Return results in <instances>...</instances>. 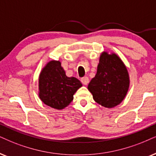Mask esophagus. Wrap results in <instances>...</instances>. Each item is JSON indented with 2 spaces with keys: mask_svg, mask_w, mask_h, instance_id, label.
Segmentation results:
<instances>
[{
  "mask_svg": "<svg viewBox=\"0 0 156 156\" xmlns=\"http://www.w3.org/2000/svg\"><path fill=\"white\" fill-rule=\"evenodd\" d=\"M80 81L83 85H87L88 83V82H89V79H88V78L87 76H85L83 78H81V80H80Z\"/></svg>",
  "mask_w": 156,
  "mask_h": 156,
  "instance_id": "obj_1",
  "label": "esophagus"
}]
</instances>
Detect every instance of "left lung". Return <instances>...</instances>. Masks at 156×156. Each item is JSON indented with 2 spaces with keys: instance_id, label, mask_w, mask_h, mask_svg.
<instances>
[{
  "instance_id": "1",
  "label": "left lung",
  "mask_w": 156,
  "mask_h": 156,
  "mask_svg": "<svg viewBox=\"0 0 156 156\" xmlns=\"http://www.w3.org/2000/svg\"><path fill=\"white\" fill-rule=\"evenodd\" d=\"M129 86L127 69L115 53H101L97 72L88 86L94 101L106 108L119 105L127 95Z\"/></svg>"
}]
</instances>
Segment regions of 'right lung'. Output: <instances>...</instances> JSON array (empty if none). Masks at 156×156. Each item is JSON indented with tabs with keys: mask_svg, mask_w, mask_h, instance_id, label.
I'll list each match as a JSON object with an SVG mask.
<instances>
[{
	"mask_svg": "<svg viewBox=\"0 0 156 156\" xmlns=\"http://www.w3.org/2000/svg\"><path fill=\"white\" fill-rule=\"evenodd\" d=\"M81 86L79 80L66 76L60 61L52 60L39 74V96L46 105L62 109L73 101L74 94Z\"/></svg>",
	"mask_w": 156,
	"mask_h": 156,
	"instance_id": "add662e5",
	"label": "right lung"
}]
</instances>
